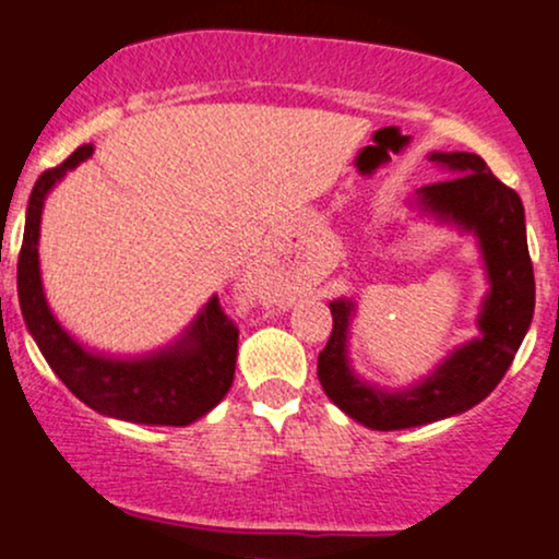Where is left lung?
I'll list each match as a JSON object with an SVG mask.
<instances>
[{"label":"left lung","instance_id":"8db88e82","mask_svg":"<svg viewBox=\"0 0 559 559\" xmlns=\"http://www.w3.org/2000/svg\"><path fill=\"white\" fill-rule=\"evenodd\" d=\"M431 163L454 170V176L423 186L418 204L426 213L460 223L478 236L491 292L478 318L480 338L454 352L418 386L394 394L352 376L346 365V329L355 305L349 299L331 301L333 329L318 355V381L336 407L373 431L426 426L486 400L515 360L534 318L536 284L521 197L471 152H433Z\"/></svg>","mask_w":559,"mask_h":559}]
</instances>
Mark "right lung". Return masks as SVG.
I'll return each instance as SVG.
<instances>
[{"label":"right lung","instance_id":"add662e5","mask_svg":"<svg viewBox=\"0 0 559 559\" xmlns=\"http://www.w3.org/2000/svg\"><path fill=\"white\" fill-rule=\"evenodd\" d=\"M92 144L79 146L66 163L44 170L31 191L17 258L23 320L57 378L96 413L144 426H189L207 415L234 383L239 329L223 312L221 299L207 301L176 346L141 360H112L86 352L62 331L44 299L36 249L44 197L68 170L92 157Z\"/></svg>","mask_w":559,"mask_h":559}]
</instances>
